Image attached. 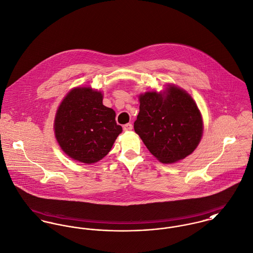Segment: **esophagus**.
Listing matches in <instances>:
<instances>
[{"label":"esophagus","mask_w":253,"mask_h":253,"mask_svg":"<svg viewBox=\"0 0 253 253\" xmlns=\"http://www.w3.org/2000/svg\"><path fill=\"white\" fill-rule=\"evenodd\" d=\"M132 129V125L131 124H126L124 126V130L125 131H130Z\"/></svg>","instance_id":"esophagus-1"}]
</instances>
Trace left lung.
I'll use <instances>...</instances> for the list:
<instances>
[{"label":"left lung","instance_id":"8db88e82","mask_svg":"<svg viewBox=\"0 0 253 253\" xmlns=\"http://www.w3.org/2000/svg\"><path fill=\"white\" fill-rule=\"evenodd\" d=\"M139 101L134 130L154 157L168 164L192 154L203 134V121L189 93L169 84L163 92L140 94Z\"/></svg>","mask_w":253,"mask_h":253}]
</instances>
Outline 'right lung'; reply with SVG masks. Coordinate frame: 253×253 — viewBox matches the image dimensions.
Masks as SVG:
<instances>
[{
	"mask_svg": "<svg viewBox=\"0 0 253 253\" xmlns=\"http://www.w3.org/2000/svg\"><path fill=\"white\" fill-rule=\"evenodd\" d=\"M102 99L101 92L77 87L61 102L54 122L55 136L70 159L87 164L102 160L122 132L115 111L104 106Z\"/></svg>",
	"mask_w": 253,
	"mask_h": 253,
	"instance_id": "add662e5",
	"label": "right lung"
}]
</instances>
